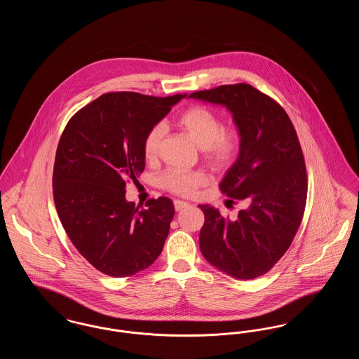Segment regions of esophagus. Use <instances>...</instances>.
<instances>
[{
  "instance_id": "esophagus-1",
  "label": "esophagus",
  "mask_w": 359,
  "mask_h": 359,
  "mask_svg": "<svg viewBox=\"0 0 359 359\" xmlns=\"http://www.w3.org/2000/svg\"><path fill=\"white\" fill-rule=\"evenodd\" d=\"M173 205H175V210H176V211H182L183 208H186V207H187L188 203L183 202V201H175V202H173Z\"/></svg>"
}]
</instances>
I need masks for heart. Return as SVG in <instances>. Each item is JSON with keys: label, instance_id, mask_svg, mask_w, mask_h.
<instances>
[{"label": "heart", "instance_id": "b5f03b06", "mask_svg": "<svg viewBox=\"0 0 359 359\" xmlns=\"http://www.w3.org/2000/svg\"><path fill=\"white\" fill-rule=\"evenodd\" d=\"M177 125L184 129L196 145L203 149L205 161L215 170H222L230 165L241 149V133L237 126H222L217 113L205 106H191L184 110ZM165 129L161 123L154 125L144 138V156L147 160L157 157L161 140ZM161 186L177 195H191L205 183V177L201 172H189L171 168L160 177Z\"/></svg>", "mask_w": 359, "mask_h": 359}]
</instances>
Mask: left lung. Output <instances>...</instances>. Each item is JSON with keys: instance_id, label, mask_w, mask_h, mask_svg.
Returning <instances> with one entry per match:
<instances>
[{"instance_id": "1", "label": "left lung", "mask_w": 359, "mask_h": 359, "mask_svg": "<svg viewBox=\"0 0 359 359\" xmlns=\"http://www.w3.org/2000/svg\"><path fill=\"white\" fill-rule=\"evenodd\" d=\"M189 97L223 104L233 114L241 149L219 188L246 205L236 219L224 218L212 205H199L205 212L201 252L229 276L256 278L285 255L304 215L307 171L294 126L278 103L246 83Z\"/></svg>"}]
</instances>
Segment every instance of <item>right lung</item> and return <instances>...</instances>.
<instances>
[{
    "label": "right lung",
    "mask_w": 359,
    "mask_h": 359,
    "mask_svg": "<svg viewBox=\"0 0 359 359\" xmlns=\"http://www.w3.org/2000/svg\"><path fill=\"white\" fill-rule=\"evenodd\" d=\"M184 97L107 93L63 130L52 176L56 211L76 250L102 273L133 276L164 248L175 215L171 199H149L138 211L125 188L145 168L147 133Z\"/></svg>",
    "instance_id": "obj_1"
}]
</instances>
